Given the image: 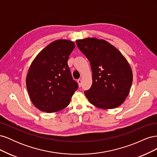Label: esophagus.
<instances>
[{
    "label": "esophagus",
    "mask_w": 157,
    "mask_h": 157,
    "mask_svg": "<svg viewBox=\"0 0 157 157\" xmlns=\"http://www.w3.org/2000/svg\"><path fill=\"white\" fill-rule=\"evenodd\" d=\"M77 82H78V86H79V87L81 86L82 82V80H81V79H78V81H77Z\"/></svg>",
    "instance_id": "1"
}]
</instances>
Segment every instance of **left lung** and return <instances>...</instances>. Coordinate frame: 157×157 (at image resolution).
Segmentation results:
<instances>
[{
    "mask_svg": "<svg viewBox=\"0 0 157 157\" xmlns=\"http://www.w3.org/2000/svg\"><path fill=\"white\" fill-rule=\"evenodd\" d=\"M76 43L91 66L92 84L84 92L89 102L103 109L120 106L129 94L133 80L125 57L103 39L86 38L76 40Z\"/></svg>",
    "mask_w": 157,
    "mask_h": 157,
    "instance_id": "8db88e82",
    "label": "left lung"
}]
</instances>
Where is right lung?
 <instances>
[{
  "label": "right lung",
  "mask_w": 157,
  "mask_h": 157,
  "mask_svg": "<svg viewBox=\"0 0 157 157\" xmlns=\"http://www.w3.org/2000/svg\"><path fill=\"white\" fill-rule=\"evenodd\" d=\"M75 44L70 40L59 39L42 49L33 59L26 77L29 98L38 109L58 112L67 107L78 89L67 65Z\"/></svg>",
  "instance_id": "add662e5"
}]
</instances>
